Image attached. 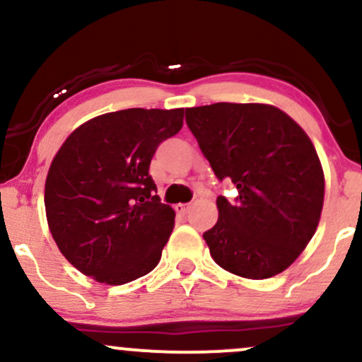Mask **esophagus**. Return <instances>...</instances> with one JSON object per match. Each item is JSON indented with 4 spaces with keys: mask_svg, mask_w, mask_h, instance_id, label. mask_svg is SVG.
<instances>
[{
    "mask_svg": "<svg viewBox=\"0 0 362 362\" xmlns=\"http://www.w3.org/2000/svg\"><path fill=\"white\" fill-rule=\"evenodd\" d=\"M175 211H177L178 214L185 216V214L190 211V204H177V206H175Z\"/></svg>",
    "mask_w": 362,
    "mask_h": 362,
    "instance_id": "esophagus-1",
    "label": "esophagus"
}]
</instances>
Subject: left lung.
<instances>
[{"instance_id":"left-lung-1","label":"left lung","mask_w":362,"mask_h":362,"mask_svg":"<svg viewBox=\"0 0 362 362\" xmlns=\"http://www.w3.org/2000/svg\"><path fill=\"white\" fill-rule=\"evenodd\" d=\"M185 122L233 202L219 195V218L204 240L224 271L267 279L300 257L317 231L325 195L322 163L308 134L277 107L228 103L192 107Z\"/></svg>"}]
</instances>
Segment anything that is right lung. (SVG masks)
I'll return each mask as SVG.
<instances>
[{
  "instance_id": "obj_1",
  "label": "right lung",
  "mask_w": 362,
  "mask_h": 362,
  "mask_svg": "<svg viewBox=\"0 0 362 362\" xmlns=\"http://www.w3.org/2000/svg\"><path fill=\"white\" fill-rule=\"evenodd\" d=\"M184 126V109H126L74 129L45 178V214L62 255L110 286L146 276L161 259L175 211L161 204L149 163Z\"/></svg>"
}]
</instances>
